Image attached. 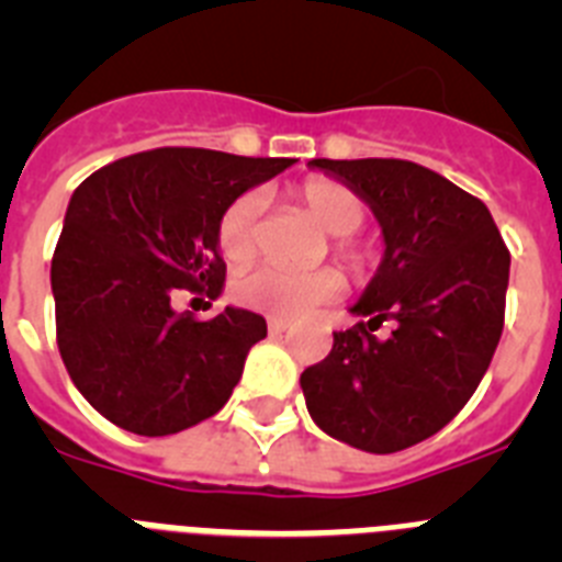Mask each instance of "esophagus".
I'll return each mask as SVG.
<instances>
[{
	"instance_id": "esophagus-1",
	"label": "esophagus",
	"mask_w": 562,
	"mask_h": 562,
	"mask_svg": "<svg viewBox=\"0 0 562 562\" xmlns=\"http://www.w3.org/2000/svg\"><path fill=\"white\" fill-rule=\"evenodd\" d=\"M267 326H270V335H284V331H290V321H284V317H270Z\"/></svg>"
}]
</instances>
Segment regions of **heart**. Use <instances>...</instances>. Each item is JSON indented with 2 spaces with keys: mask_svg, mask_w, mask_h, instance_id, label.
<instances>
[{
  "mask_svg": "<svg viewBox=\"0 0 562 562\" xmlns=\"http://www.w3.org/2000/svg\"><path fill=\"white\" fill-rule=\"evenodd\" d=\"M290 196L329 236H337L335 252L351 270H360L366 265L369 250L351 238V233L360 231L366 222V205L351 188L329 177H310L292 188ZM258 211H261L258 193H241L225 207L216 227V245H220L222 258L236 270L247 267L258 256ZM340 290L342 281L335 270L292 272L281 267H258L236 284L241 304L272 317L304 315L312 306L335 297Z\"/></svg>",
  "mask_w": 562,
  "mask_h": 562,
  "instance_id": "b5f03b06",
  "label": "heart"
}]
</instances>
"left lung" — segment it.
<instances>
[{
    "instance_id": "8db88e82",
    "label": "left lung",
    "mask_w": 562,
    "mask_h": 562,
    "mask_svg": "<svg viewBox=\"0 0 562 562\" xmlns=\"http://www.w3.org/2000/svg\"><path fill=\"white\" fill-rule=\"evenodd\" d=\"M371 207L382 261L335 331L326 360L301 374L306 408L331 439L396 453L439 434L479 389L504 331L509 250L486 205L408 160H310ZM382 319L395 331L373 337Z\"/></svg>"
}]
</instances>
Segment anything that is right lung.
Masks as SVG:
<instances>
[{"instance_id":"obj_1","label":"right lung","mask_w":562,"mask_h":562,"mask_svg":"<svg viewBox=\"0 0 562 562\" xmlns=\"http://www.w3.org/2000/svg\"><path fill=\"white\" fill-rule=\"evenodd\" d=\"M292 162L154 148L76 188L49 270L58 351L83 400L117 428L180 434L231 400L267 321L236 306L200 321L177 301L222 295V213Z\"/></svg>"}]
</instances>
